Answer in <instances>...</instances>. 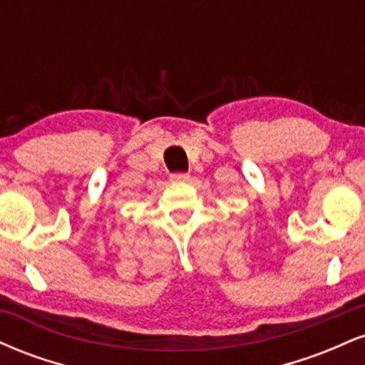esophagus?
<instances>
[{"mask_svg":"<svg viewBox=\"0 0 365 365\" xmlns=\"http://www.w3.org/2000/svg\"><path fill=\"white\" fill-rule=\"evenodd\" d=\"M170 178H171V182H188V180H190V175H188V173H173Z\"/></svg>","mask_w":365,"mask_h":365,"instance_id":"1","label":"esophagus"}]
</instances>
